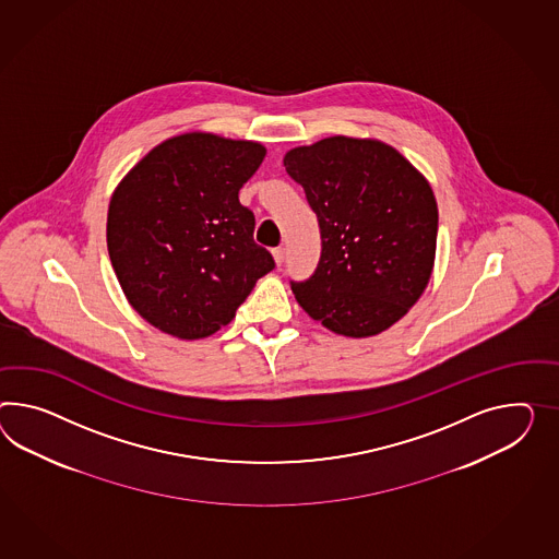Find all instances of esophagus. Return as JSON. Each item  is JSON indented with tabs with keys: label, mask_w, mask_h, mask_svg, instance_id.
<instances>
[{
	"label": "esophagus",
	"mask_w": 559,
	"mask_h": 559,
	"mask_svg": "<svg viewBox=\"0 0 559 559\" xmlns=\"http://www.w3.org/2000/svg\"><path fill=\"white\" fill-rule=\"evenodd\" d=\"M272 253L273 259H275V263H277V265H282V263H284V259H286V249H284V247H275Z\"/></svg>",
	"instance_id": "34e87169"
}]
</instances>
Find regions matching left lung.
Masks as SVG:
<instances>
[{"label": "left lung", "mask_w": 559, "mask_h": 559, "mask_svg": "<svg viewBox=\"0 0 559 559\" xmlns=\"http://www.w3.org/2000/svg\"><path fill=\"white\" fill-rule=\"evenodd\" d=\"M286 173L312 206L322 255L292 282L322 326L365 338L393 326L430 282L438 204L430 182L391 145L334 135L289 150Z\"/></svg>", "instance_id": "obj_1"}]
</instances>
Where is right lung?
<instances>
[{
	"instance_id": "add662e5",
	"label": "right lung",
	"mask_w": 559,
	"mask_h": 559,
	"mask_svg": "<svg viewBox=\"0 0 559 559\" xmlns=\"http://www.w3.org/2000/svg\"><path fill=\"white\" fill-rule=\"evenodd\" d=\"M263 158L258 142L192 131L156 145L115 188L109 258L129 304L152 326L206 338L275 267L253 241L255 216L239 202Z\"/></svg>"
}]
</instances>
